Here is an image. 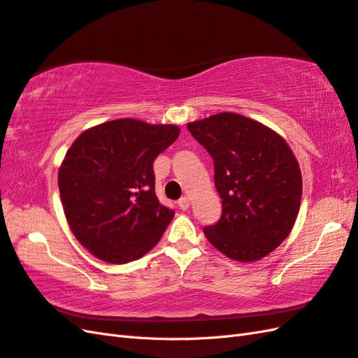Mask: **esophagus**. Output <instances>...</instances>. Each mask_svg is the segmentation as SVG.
Wrapping results in <instances>:
<instances>
[{"label":"esophagus","mask_w":358,"mask_h":358,"mask_svg":"<svg viewBox=\"0 0 358 358\" xmlns=\"http://www.w3.org/2000/svg\"><path fill=\"white\" fill-rule=\"evenodd\" d=\"M178 206L182 209V210H187L189 208V199L188 197H182L178 200Z\"/></svg>","instance_id":"esophagus-1"}]
</instances>
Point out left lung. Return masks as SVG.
I'll return each instance as SVG.
<instances>
[{"mask_svg": "<svg viewBox=\"0 0 358 358\" xmlns=\"http://www.w3.org/2000/svg\"><path fill=\"white\" fill-rule=\"evenodd\" d=\"M214 159L223 214L205 227L209 243L238 262H255L283 243L295 224L303 178L292 149L264 123L236 113L189 122Z\"/></svg>", "mask_w": 358, "mask_h": 358, "instance_id": "left-lung-1", "label": "left lung"}]
</instances>
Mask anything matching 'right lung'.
<instances>
[{
  "instance_id": "right-lung-1",
  "label": "right lung",
  "mask_w": 358,
  "mask_h": 358,
  "mask_svg": "<svg viewBox=\"0 0 358 358\" xmlns=\"http://www.w3.org/2000/svg\"><path fill=\"white\" fill-rule=\"evenodd\" d=\"M178 124L117 119L85 129L59 169L67 223L78 243L108 264L137 260L175 217L155 194L153 161L176 141Z\"/></svg>"
}]
</instances>
